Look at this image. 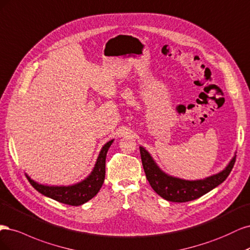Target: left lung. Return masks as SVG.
<instances>
[{
	"label": "left lung",
	"instance_id": "left-lung-1",
	"mask_svg": "<svg viewBox=\"0 0 250 250\" xmlns=\"http://www.w3.org/2000/svg\"><path fill=\"white\" fill-rule=\"evenodd\" d=\"M140 155L144 172L151 188L161 197L168 201H173V203H186V201L194 200L205 195L206 193L227 180L236 162L235 157L223 171L205 180L184 181L172 178L161 171L148 152L141 146Z\"/></svg>",
	"mask_w": 250,
	"mask_h": 250
}]
</instances>
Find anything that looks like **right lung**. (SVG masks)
<instances>
[{"instance_id":"right-lung-1","label":"right lung","mask_w":250,"mask_h":250,"mask_svg":"<svg viewBox=\"0 0 250 250\" xmlns=\"http://www.w3.org/2000/svg\"><path fill=\"white\" fill-rule=\"evenodd\" d=\"M112 142H113V140L107 142L103 146L91 174L86 180L74 185V186L47 187L32 181L28 175L27 179L38 192L47 197H51L59 201V203L68 206H81L94 197L102 188V185L104 180V173H106L107 151Z\"/></svg>"}]
</instances>
